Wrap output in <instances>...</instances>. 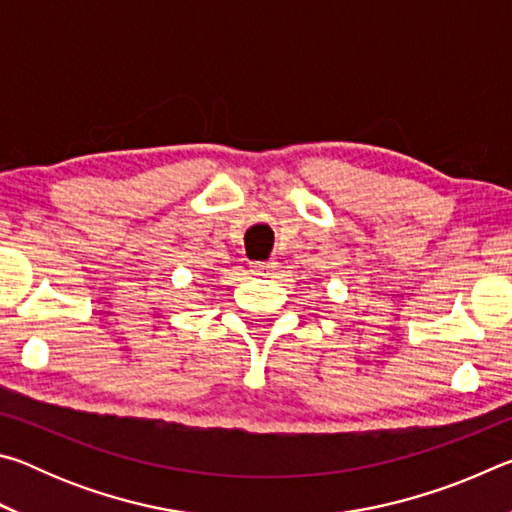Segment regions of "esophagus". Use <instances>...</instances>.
Masks as SVG:
<instances>
[{
	"mask_svg": "<svg viewBox=\"0 0 512 512\" xmlns=\"http://www.w3.org/2000/svg\"><path fill=\"white\" fill-rule=\"evenodd\" d=\"M277 271V262H253L250 273L253 275H273Z\"/></svg>",
	"mask_w": 512,
	"mask_h": 512,
	"instance_id": "esophagus-1",
	"label": "esophagus"
}]
</instances>
